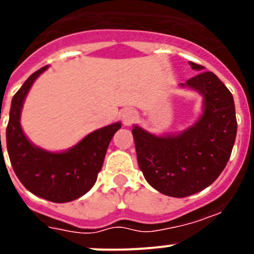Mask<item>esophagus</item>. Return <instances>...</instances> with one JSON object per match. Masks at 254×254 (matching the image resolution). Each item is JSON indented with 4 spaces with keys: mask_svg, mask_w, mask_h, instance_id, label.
<instances>
[{
    "mask_svg": "<svg viewBox=\"0 0 254 254\" xmlns=\"http://www.w3.org/2000/svg\"><path fill=\"white\" fill-rule=\"evenodd\" d=\"M136 118H137L136 112L132 109H125L122 114L123 123H124L125 125H131L132 123L136 120Z\"/></svg>",
    "mask_w": 254,
    "mask_h": 254,
    "instance_id": "obj_1",
    "label": "esophagus"
}]
</instances>
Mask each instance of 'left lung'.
I'll return each instance as SVG.
<instances>
[{"label":"left lung","instance_id":"1","mask_svg":"<svg viewBox=\"0 0 254 254\" xmlns=\"http://www.w3.org/2000/svg\"><path fill=\"white\" fill-rule=\"evenodd\" d=\"M201 70L186 80L203 95V114L197 123L174 136H155L134 127L137 164L146 181L164 195L186 197L210 186L227 165L237 134L235 102L212 72Z\"/></svg>","mask_w":254,"mask_h":254}]
</instances>
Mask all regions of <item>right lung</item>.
Returning a JSON list of instances; mask_svg holds the SVG:
<instances>
[{
    "mask_svg": "<svg viewBox=\"0 0 254 254\" xmlns=\"http://www.w3.org/2000/svg\"><path fill=\"white\" fill-rule=\"evenodd\" d=\"M34 72L13 95L6 129L7 151L14 174L36 196L52 202H69L87 193L97 181L109 142L122 124L108 125L85 136L65 152H48L33 146L19 124L23 100L36 78L47 69Z\"/></svg>",
    "mask_w": 254,
    "mask_h": 254,
    "instance_id": "1",
    "label": "right lung"
}]
</instances>
